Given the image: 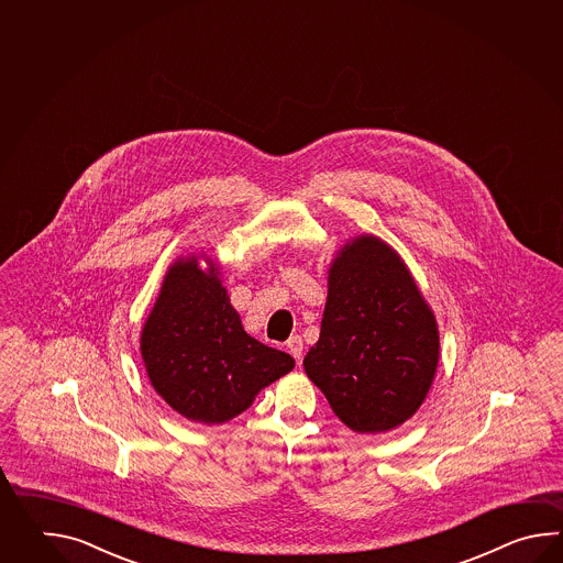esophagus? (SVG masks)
<instances>
[{"label":"esophagus","instance_id":"obj_1","mask_svg":"<svg viewBox=\"0 0 563 563\" xmlns=\"http://www.w3.org/2000/svg\"><path fill=\"white\" fill-rule=\"evenodd\" d=\"M286 347L296 362H301V358H303V340L299 335H291L286 342Z\"/></svg>","mask_w":563,"mask_h":563}]
</instances>
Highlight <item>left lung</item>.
I'll list each match as a JSON object with an SVG mask.
<instances>
[{"label":"left lung","instance_id":"8db88e82","mask_svg":"<svg viewBox=\"0 0 563 563\" xmlns=\"http://www.w3.org/2000/svg\"><path fill=\"white\" fill-rule=\"evenodd\" d=\"M439 362V332L398 253L362 235L328 276L320 340L303 368L356 432L395 429L419 410Z\"/></svg>","mask_w":563,"mask_h":563}]
</instances>
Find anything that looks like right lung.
Segmentation results:
<instances>
[{
    "label": "right lung",
    "mask_w": 563,
    "mask_h": 563,
    "mask_svg": "<svg viewBox=\"0 0 563 563\" xmlns=\"http://www.w3.org/2000/svg\"><path fill=\"white\" fill-rule=\"evenodd\" d=\"M141 352L151 384L185 419L221 424L294 368V358L247 334L216 265L197 260L168 269L144 323Z\"/></svg>",
    "instance_id": "right-lung-1"
}]
</instances>
